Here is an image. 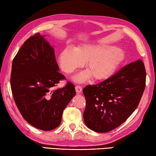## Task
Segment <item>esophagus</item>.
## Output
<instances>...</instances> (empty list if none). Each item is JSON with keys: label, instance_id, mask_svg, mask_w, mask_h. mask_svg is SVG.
Masks as SVG:
<instances>
[{"label": "esophagus", "instance_id": "esophagus-1", "mask_svg": "<svg viewBox=\"0 0 156 156\" xmlns=\"http://www.w3.org/2000/svg\"><path fill=\"white\" fill-rule=\"evenodd\" d=\"M75 90L76 92V93L77 94H80L82 91V87L80 86H75Z\"/></svg>", "mask_w": 156, "mask_h": 156}]
</instances>
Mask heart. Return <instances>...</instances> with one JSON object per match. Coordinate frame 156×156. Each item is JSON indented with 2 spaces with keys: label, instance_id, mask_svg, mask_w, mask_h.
I'll use <instances>...</instances> for the list:
<instances>
[{
  "label": "heart",
  "instance_id": "heart-1",
  "mask_svg": "<svg viewBox=\"0 0 156 156\" xmlns=\"http://www.w3.org/2000/svg\"><path fill=\"white\" fill-rule=\"evenodd\" d=\"M125 59L122 49L105 45L83 44L72 47L68 46L57 57L59 67L65 73L70 74L86 62L87 71L75 76L74 80L83 82L92 76L93 80H102L112 75Z\"/></svg>",
  "mask_w": 156,
  "mask_h": 156
}]
</instances>
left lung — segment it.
I'll return each mask as SVG.
<instances>
[{
	"label": "left lung",
	"instance_id": "left-lung-1",
	"mask_svg": "<svg viewBox=\"0 0 156 156\" xmlns=\"http://www.w3.org/2000/svg\"><path fill=\"white\" fill-rule=\"evenodd\" d=\"M146 71L142 60L122 68L115 75L96 85L83 89L86 107V126L99 133L115 129L138 107L144 90Z\"/></svg>",
	"mask_w": 156,
	"mask_h": 156
}]
</instances>
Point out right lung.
I'll list each match as a JSON object with an SVG mask.
<instances>
[{
    "label": "right lung",
    "mask_w": 156,
    "mask_h": 156,
    "mask_svg": "<svg viewBox=\"0 0 156 156\" xmlns=\"http://www.w3.org/2000/svg\"><path fill=\"white\" fill-rule=\"evenodd\" d=\"M45 35L36 34L22 46L12 62L11 88L16 106L32 126L43 131L55 129L62 113L76 94L68 81L55 89L65 76L59 73L53 46Z\"/></svg>",
    "instance_id": "1"
}]
</instances>
